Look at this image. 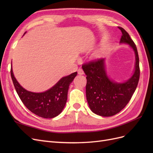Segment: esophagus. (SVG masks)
I'll use <instances>...</instances> for the list:
<instances>
[{
    "label": "esophagus",
    "mask_w": 153,
    "mask_h": 153,
    "mask_svg": "<svg viewBox=\"0 0 153 153\" xmlns=\"http://www.w3.org/2000/svg\"><path fill=\"white\" fill-rule=\"evenodd\" d=\"M78 75H84V71H83L82 69L80 68V69H78Z\"/></svg>",
    "instance_id": "esophagus-1"
}]
</instances>
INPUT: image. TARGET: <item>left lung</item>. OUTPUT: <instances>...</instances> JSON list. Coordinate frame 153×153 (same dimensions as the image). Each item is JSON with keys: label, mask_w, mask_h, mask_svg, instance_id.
Returning <instances> with one entry per match:
<instances>
[{"label": "left lung", "mask_w": 153, "mask_h": 153, "mask_svg": "<svg viewBox=\"0 0 153 153\" xmlns=\"http://www.w3.org/2000/svg\"><path fill=\"white\" fill-rule=\"evenodd\" d=\"M121 43H127L135 53V69L133 76L124 83L109 79L105 68V59H98L84 64L82 69L87 75L86 97L91 110L103 117L119 113L128 103L135 92L140 78L139 57L136 45L129 34L122 27Z\"/></svg>", "instance_id": "8db88e82"}]
</instances>
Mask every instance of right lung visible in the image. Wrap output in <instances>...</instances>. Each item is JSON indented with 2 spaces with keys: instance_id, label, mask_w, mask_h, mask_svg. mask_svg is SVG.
<instances>
[{
  "instance_id": "add662e5",
  "label": "right lung",
  "mask_w": 153,
  "mask_h": 153,
  "mask_svg": "<svg viewBox=\"0 0 153 153\" xmlns=\"http://www.w3.org/2000/svg\"><path fill=\"white\" fill-rule=\"evenodd\" d=\"M77 75L75 72L62 78L48 91L36 93L25 90L14 76H11L14 86L22 103L33 114L43 118H53L61 114L66 103L69 86Z\"/></svg>"
}]
</instances>
